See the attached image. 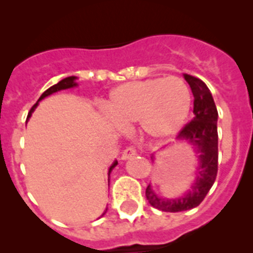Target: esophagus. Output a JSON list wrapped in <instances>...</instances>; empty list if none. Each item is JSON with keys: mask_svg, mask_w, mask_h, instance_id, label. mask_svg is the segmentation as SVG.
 <instances>
[{"mask_svg": "<svg viewBox=\"0 0 253 253\" xmlns=\"http://www.w3.org/2000/svg\"><path fill=\"white\" fill-rule=\"evenodd\" d=\"M137 154V151H135V148H133V147H128V148H125L124 151H123L122 153V160H129V158L134 157Z\"/></svg>", "mask_w": 253, "mask_h": 253, "instance_id": "1", "label": "esophagus"}]
</instances>
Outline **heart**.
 I'll return each instance as SVG.
<instances>
[{"mask_svg":"<svg viewBox=\"0 0 253 253\" xmlns=\"http://www.w3.org/2000/svg\"><path fill=\"white\" fill-rule=\"evenodd\" d=\"M107 115L120 125L139 122L153 138H167L185 124L191 109V93L181 78H149L116 87L105 105Z\"/></svg>","mask_w":253,"mask_h":253,"instance_id":"obj_1","label":"heart"}]
</instances>
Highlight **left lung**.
<instances>
[{"mask_svg": "<svg viewBox=\"0 0 253 253\" xmlns=\"http://www.w3.org/2000/svg\"><path fill=\"white\" fill-rule=\"evenodd\" d=\"M194 95V119L178 133L177 139L186 140L198 153L199 166L195 178L184 195L175 199L161 198L151 185L146 189L149 204L162 211L177 213L198 207L213 186L218 172V110L207 84L190 75H184ZM152 160L154 156L152 154Z\"/></svg>", "mask_w": 253, "mask_h": 253, "instance_id": "1", "label": "left lung"}]
</instances>
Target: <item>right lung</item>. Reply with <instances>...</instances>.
Segmentation results:
<instances>
[{
    "label": "right lung",
    "mask_w": 253,
    "mask_h": 253,
    "mask_svg": "<svg viewBox=\"0 0 253 253\" xmlns=\"http://www.w3.org/2000/svg\"><path fill=\"white\" fill-rule=\"evenodd\" d=\"M76 80H77V77H75V76H71V77L63 78V80H62V81H59V82H58L57 84H54V86L49 87L48 90H46L45 92L43 93V95L40 96V97H39V100H38V102H37V104H35L34 106L31 107L30 113H29V115H28V120L30 119L31 114L34 113V110H35V109H37V106H38V104H39V101H40V100H43L44 97H46V96L51 95V93L58 92V91L67 90V88H73V87L78 86V84H77V82H76ZM116 165H118V161H114V162H113V165H111V166H110V169H109V176H110L111 171H113V169H114V167L116 166ZM106 210H107V208H106V209H105V211H104V213H102V215H104V214L106 213ZM102 215H101V216H102Z\"/></svg>",
    "instance_id": "add662e5"
}]
</instances>
